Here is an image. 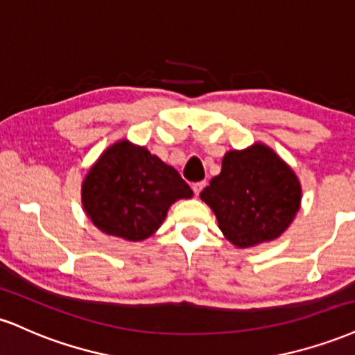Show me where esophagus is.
Listing matches in <instances>:
<instances>
[{
    "mask_svg": "<svg viewBox=\"0 0 355 355\" xmlns=\"http://www.w3.org/2000/svg\"><path fill=\"white\" fill-rule=\"evenodd\" d=\"M204 186H206V182H204V181L194 182V184H193V191H194V194H196V196H199V193H201V191L204 189Z\"/></svg>",
    "mask_w": 355,
    "mask_h": 355,
    "instance_id": "1",
    "label": "esophagus"
}]
</instances>
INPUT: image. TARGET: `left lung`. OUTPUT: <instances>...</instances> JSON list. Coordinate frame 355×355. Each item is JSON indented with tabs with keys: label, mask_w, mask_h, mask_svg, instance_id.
<instances>
[{
	"label": "left lung",
	"mask_w": 355,
	"mask_h": 355,
	"mask_svg": "<svg viewBox=\"0 0 355 355\" xmlns=\"http://www.w3.org/2000/svg\"><path fill=\"white\" fill-rule=\"evenodd\" d=\"M301 194L294 171L269 146L256 143L224 154L223 169L201 199L224 237L244 249L277 239L297 214Z\"/></svg>",
	"instance_id": "1"
}]
</instances>
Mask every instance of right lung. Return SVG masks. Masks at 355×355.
Here are the masks:
<instances>
[{"label": "right lung", "instance_id": "add662e5", "mask_svg": "<svg viewBox=\"0 0 355 355\" xmlns=\"http://www.w3.org/2000/svg\"><path fill=\"white\" fill-rule=\"evenodd\" d=\"M189 198L193 191L173 166L126 139L99 156L81 186L83 207L94 226L132 243L153 236L171 204Z\"/></svg>", "mask_w": 355, "mask_h": 355}]
</instances>
